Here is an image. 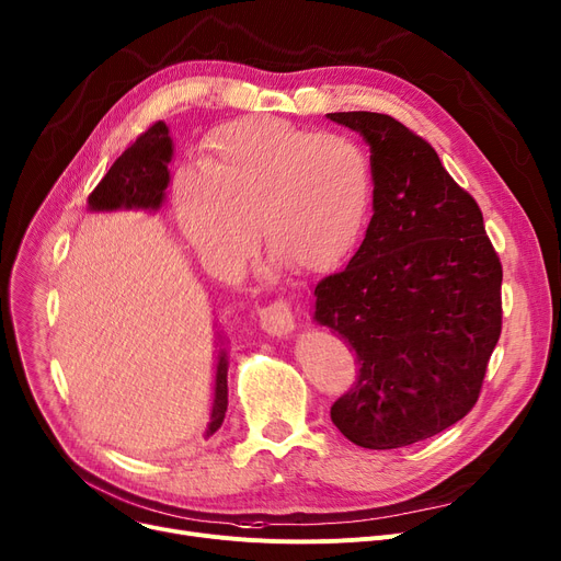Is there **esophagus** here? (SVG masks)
Segmentation results:
<instances>
[{
    "mask_svg": "<svg viewBox=\"0 0 561 561\" xmlns=\"http://www.w3.org/2000/svg\"><path fill=\"white\" fill-rule=\"evenodd\" d=\"M259 325L263 332L282 339L296 330V318H293V309L288 302L277 300L259 311Z\"/></svg>",
    "mask_w": 561,
    "mask_h": 561,
    "instance_id": "1",
    "label": "esophagus"
}]
</instances>
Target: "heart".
<instances>
[{
  "label": "heart",
  "mask_w": 561,
  "mask_h": 561,
  "mask_svg": "<svg viewBox=\"0 0 561 561\" xmlns=\"http://www.w3.org/2000/svg\"><path fill=\"white\" fill-rule=\"evenodd\" d=\"M373 197L370 163L341 134L277 117H243L214 131L197 172L174 191L176 225L193 252L236 268L259 241L300 271H330L357 243Z\"/></svg>",
  "instance_id": "heart-1"
}]
</instances>
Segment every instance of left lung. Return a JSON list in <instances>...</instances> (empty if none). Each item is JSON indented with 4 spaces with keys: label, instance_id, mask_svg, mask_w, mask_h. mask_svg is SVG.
<instances>
[{
    "label": "left lung",
    "instance_id": "obj_1",
    "mask_svg": "<svg viewBox=\"0 0 561 561\" xmlns=\"http://www.w3.org/2000/svg\"><path fill=\"white\" fill-rule=\"evenodd\" d=\"M328 117L370 145L375 186L364 243L313 290V320L359 362L357 385L330 414L352 444L404 448L478 402L500 339L503 265L478 202L430 142L385 113Z\"/></svg>",
    "mask_w": 561,
    "mask_h": 561
}]
</instances>
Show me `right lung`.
Returning a JSON list of instances; mask_svg holds the SVG:
<instances>
[{
	"label": "right lung",
	"mask_w": 561,
	"mask_h": 561,
	"mask_svg": "<svg viewBox=\"0 0 561 561\" xmlns=\"http://www.w3.org/2000/svg\"><path fill=\"white\" fill-rule=\"evenodd\" d=\"M172 138L165 123H157L136 142L117 157L104 180L88 197V209L93 214L111 211H147L157 214L165 202V188L170 184V161H172ZM216 375H214V402L211 419L204 430V438L214 436L227 411V347L222 334L216 332Z\"/></svg>",
	"instance_id": "add662e5"
}]
</instances>
